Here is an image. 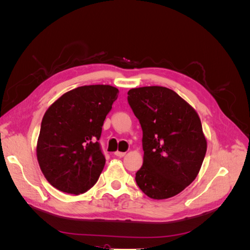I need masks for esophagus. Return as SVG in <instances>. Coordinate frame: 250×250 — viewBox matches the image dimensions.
Listing matches in <instances>:
<instances>
[{"mask_svg": "<svg viewBox=\"0 0 250 250\" xmlns=\"http://www.w3.org/2000/svg\"><path fill=\"white\" fill-rule=\"evenodd\" d=\"M125 152H120V151H117V152H115V155H117V156H119V157H123V156H125Z\"/></svg>", "mask_w": 250, "mask_h": 250, "instance_id": "obj_1", "label": "esophagus"}]
</instances>
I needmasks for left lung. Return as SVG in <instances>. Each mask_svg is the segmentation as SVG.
<instances>
[{"instance_id":"1","label":"left lung","mask_w":250,"mask_h":250,"mask_svg":"<svg viewBox=\"0 0 250 250\" xmlns=\"http://www.w3.org/2000/svg\"><path fill=\"white\" fill-rule=\"evenodd\" d=\"M128 103L143 129L144 162L135 181L150 198H171L197 177L207 153L198 113L164 86L131 88Z\"/></svg>"}]
</instances>
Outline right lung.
<instances>
[{
	"label": "right lung",
	"instance_id": "1",
	"mask_svg": "<svg viewBox=\"0 0 250 250\" xmlns=\"http://www.w3.org/2000/svg\"><path fill=\"white\" fill-rule=\"evenodd\" d=\"M118 94L106 84L79 86L47 109L36 156L43 176L57 190L79 195L97 183L105 165L98 141Z\"/></svg>",
	"mask_w": 250,
	"mask_h": 250
}]
</instances>
